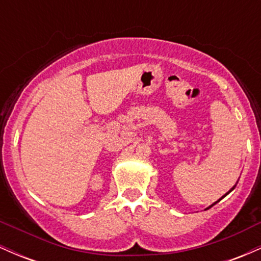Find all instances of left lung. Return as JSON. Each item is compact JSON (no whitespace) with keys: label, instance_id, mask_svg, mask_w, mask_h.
<instances>
[{"label":"left lung","instance_id":"obj_1","mask_svg":"<svg viewBox=\"0 0 261 261\" xmlns=\"http://www.w3.org/2000/svg\"><path fill=\"white\" fill-rule=\"evenodd\" d=\"M234 187H236V185H234ZM234 187H233L232 189H234ZM232 189H230V190H232ZM230 190H229V191H230ZM229 191H228V193H229ZM228 193H227V194H228ZM227 194H226V195H227ZM226 195H224V196H226ZM224 196H222V197H224ZM222 197H221V199H222ZM221 199H220V200H221ZM220 200H218V201H220ZM218 201H216V202H218ZM216 202H215V203H216ZM215 203H212V205H211V206H210V207H212V206H214V205H215ZM210 207H208V208H210Z\"/></svg>","mask_w":261,"mask_h":261}]
</instances>
